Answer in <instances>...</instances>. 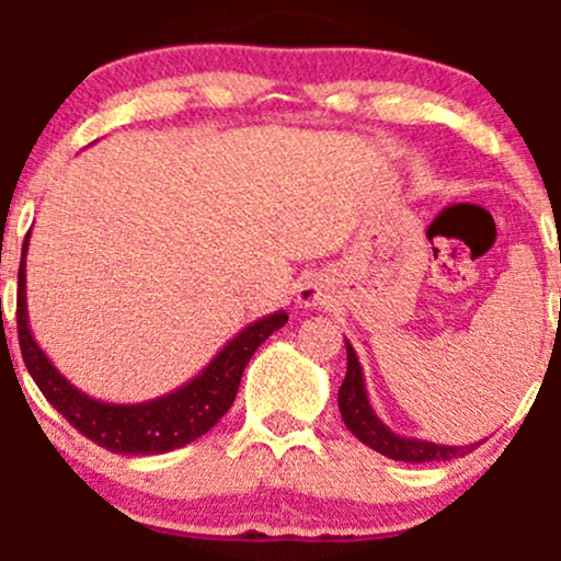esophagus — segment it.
I'll use <instances>...</instances> for the list:
<instances>
[{
    "mask_svg": "<svg viewBox=\"0 0 561 561\" xmlns=\"http://www.w3.org/2000/svg\"><path fill=\"white\" fill-rule=\"evenodd\" d=\"M327 298H330V295H327L324 285H321V282H317V279L306 282V285H300V289H298V306L300 308L321 306V302H327Z\"/></svg>",
    "mask_w": 561,
    "mask_h": 561,
    "instance_id": "obj_1",
    "label": "esophagus"
}]
</instances>
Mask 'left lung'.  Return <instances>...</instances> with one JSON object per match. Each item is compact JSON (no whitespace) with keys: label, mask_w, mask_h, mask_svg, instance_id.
I'll list each match as a JSON object with an SVG mask.
<instances>
[{"label":"left lung","mask_w":561,"mask_h":561,"mask_svg":"<svg viewBox=\"0 0 561 561\" xmlns=\"http://www.w3.org/2000/svg\"><path fill=\"white\" fill-rule=\"evenodd\" d=\"M347 351V371L343 385H340L337 403L340 414H343L345 427L351 430L364 446L375 448L377 454L388 456L396 461H411V465H424V461H448L456 456H465L469 450H474L480 443H469V446H440V443L420 440V437H403L396 435L371 409L369 396H366L364 385V369L358 362L353 345L345 340Z\"/></svg>","instance_id":"obj_1"}]
</instances>
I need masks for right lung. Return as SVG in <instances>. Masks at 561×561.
Segmentation results:
<instances>
[{
  "label": "right lung",
  "instance_id": "add662e5",
  "mask_svg": "<svg viewBox=\"0 0 561 561\" xmlns=\"http://www.w3.org/2000/svg\"><path fill=\"white\" fill-rule=\"evenodd\" d=\"M25 234L21 272H18V343H21L23 362L31 377L44 392L49 403L66 420L87 435L96 446L126 456H150L182 448L208 433L214 424L231 409L244 366L268 334L287 324L285 311H274L231 337L214 362L205 366L182 388L150 398L141 403H105L70 385L49 362L47 353L38 347L31 334L28 306H25V253H28Z\"/></svg>",
  "mask_w": 561,
  "mask_h": 561
}]
</instances>
